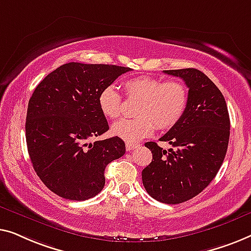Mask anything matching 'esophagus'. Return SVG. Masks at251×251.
Wrapping results in <instances>:
<instances>
[{"mask_svg": "<svg viewBox=\"0 0 251 251\" xmlns=\"http://www.w3.org/2000/svg\"><path fill=\"white\" fill-rule=\"evenodd\" d=\"M140 144H136V143H129L127 142L126 143V150L127 151H132L134 149H136V148H139Z\"/></svg>", "mask_w": 251, "mask_h": 251, "instance_id": "1", "label": "esophagus"}]
</instances>
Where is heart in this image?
Instances as JSON below:
<instances>
[{"instance_id": "heart-1", "label": "heart", "mask_w": 251, "mask_h": 251, "mask_svg": "<svg viewBox=\"0 0 251 251\" xmlns=\"http://www.w3.org/2000/svg\"><path fill=\"white\" fill-rule=\"evenodd\" d=\"M128 98L141 100L134 119H123L111 126V133L126 142L150 136L154 128L166 130L181 121L189 102L188 90L178 80L165 82L151 76H140L124 83ZM98 104L102 114L110 119L122 114V98L114 86H107L100 92Z\"/></svg>"}]
</instances>
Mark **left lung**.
Wrapping results in <instances>:
<instances>
[{"mask_svg": "<svg viewBox=\"0 0 251 251\" xmlns=\"http://www.w3.org/2000/svg\"><path fill=\"white\" fill-rule=\"evenodd\" d=\"M181 77L189 87L184 116L160 141L172 148L165 150L147 142L152 161L142 171L147 192L168 204L184 202L209 185L223 164L230 139V116L218 87L195 68L164 70Z\"/></svg>", "mask_w": 251, "mask_h": 251, "instance_id": "left-lung-1", "label": "left lung"}]
</instances>
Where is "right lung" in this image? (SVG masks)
Returning a JSON list of instances; mask_svg holds the SVG:
<instances>
[{
	"instance_id": "right-lung-1",
	"label": "right lung",
	"mask_w": 251,
	"mask_h": 251,
	"mask_svg": "<svg viewBox=\"0 0 251 251\" xmlns=\"http://www.w3.org/2000/svg\"><path fill=\"white\" fill-rule=\"evenodd\" d=\"M130 68L69 62L49 74L29 99L26 142L33 167L55 195L83 201L103 189L104 169L125 153L117 136L91 143L109 129L98 98Z\"/></svg>"
}]
</instances>
